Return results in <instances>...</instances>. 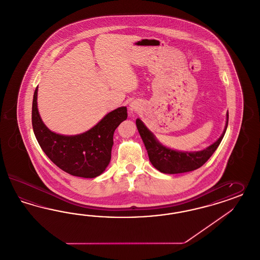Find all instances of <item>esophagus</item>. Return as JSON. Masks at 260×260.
I'll return each instance as SVG.
<instances>
[{"label": "esophagus", "instance_id": "1", "mask_svg": "<svg viewBox=\"0 0 260 260\" xmlns=\"http://www.w3.org/2000/svg\"><path fill=\"white\" fill-rule=\"evenodd\" d=\"M138 109H139V107L138 105L133 102V103H131L130 105H129V111H130V114H134L136 113L137 111H138Z\"/></svg>", "mask_w": 260, "mask_h": 260}]
</instances>
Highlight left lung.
I'll return each instance as SVG.
<instances>
[{"mask_svg":"<svg viewBox=\"0 0 260 260\" xmlns=\"http://www.w3.org/2000/svg\"><path fill=\"white\" fill-rule=\"evenodd\" d=\"M136 124L147 150L149 161L153 165L155 169L161 173L169 174L188 173L201 168L211 157L212 154L216 151L228 128L229 113L226 114L225 126L221 137L214 144L201 151L184 152L166 147L158 142L153 133L147 129V127L144 125V122L140 118H137Z\"/></svg>","mask_w":260,"mask_h":260,"instance_id":"8db88e82","label":"left lung"}]
</instances>
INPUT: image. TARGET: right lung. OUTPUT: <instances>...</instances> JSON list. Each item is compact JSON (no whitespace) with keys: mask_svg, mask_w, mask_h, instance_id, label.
Here are the masks:
<instances>
[{"mask_svg":"<svg viewBox=\"0 0 260 260\" xmlns=\"http://www.w3.org/2000/svg\"><path fill=\"white\" fill-rule=\"evenodd\" d=\"M38 87L34 93L31 122L35 136L49 159L74 176L94 178L104 173L111 161L114 132L127 118L126 107L107 114L96 125L83 134L64 136L49 130L38 110Z\"/></svg>","mask_w":260,"mask_h":260,"instance_id":"1","label":"right lung"}]
</instances>
